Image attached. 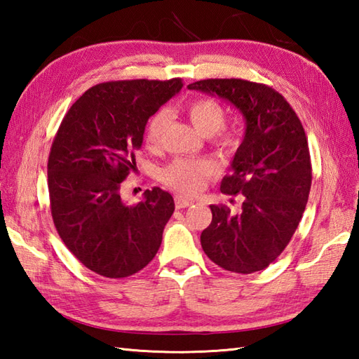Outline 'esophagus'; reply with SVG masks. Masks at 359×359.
Instances as JSON below:
<instances>
[{
    "label": "esophagus",
    "mask_w": 359,
    "mask_h": 359,
    "mask_svg": "<svg viewBox=\"0 0 359 359\" xmlns=\"http://www.w3.org/2000/svg\"><path fill=\"white\" fill-rule=\"evenodd\" d=\"M194 202L191 199H187L184 196H175V208L180 210V208H187L189 205H193Z\"/></svg>",
    "instance_id": "34e87169"
}]
</instances>
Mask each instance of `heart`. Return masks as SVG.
<instances>
[{
	"label": "heart",
	"instance_id": "b5f03b06",
	"mask_svg": "<svg viewBox=\"0 0 359 359\" xmlns=\"http://www.w3.org/2000/svg\"><path fill=\"white\" fill-rule=\"evenodd\" d=\"M193 126L203 135H211L220 152L230 154L239 144V134L234 129H224L226 111L222 104L211 97H199L189 102L185 108ZM168 125V114L158 111L152 116L144 131V142L149 148H157L162 143ZM216 174V166L208 160L175 158L163 168L162 180L180 193H199L208 179Z\"/></svg>",
	"mask_w": 359,
	"mask_h": 359
}]
</instances>
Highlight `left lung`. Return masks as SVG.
I'll return each instance as SVG.
<instances>
[{
  "label": "left lung",
  "mask_w": 359,
  "mask_h": 359,
  "mask_svg": "<svg viewBox=\"0 0 359 359\" xmlns=\"http://www.w3.org/2000/svg\"><path fill=\"white\" fill-rule=\"evenodd\" d=\"M230 102L245 120V135L220 191L239 196L231 215L211 205L212 220L201 243L212 262L233 273L266 269L288 245L299 225L311 187L306 131L278 90L241 79H208L188 85Z\"/></svg>",
  "instance_id": "left-lung-1"
}]
</instances>
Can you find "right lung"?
Here are the masks:
<instances>
[{"mask_svg": "<svg viewBox=\"0 0 359 359\" xmlns=\"http://www.w3.org/2000/svg\"><path fill=\"white\" fill-rule=\"evenodd\" d=\"M182 86V79L100 83L71 106L53 139L48 162L53 225L67 250L100 276H131L162 243L172 196L156 187L131 205L121 197V184L135 170L134 152L148 118Z\"/></svg>", "mask_w": 359, "mask_h": 359, "instance_id": "1", "label": "right lung"}]
</instances>
